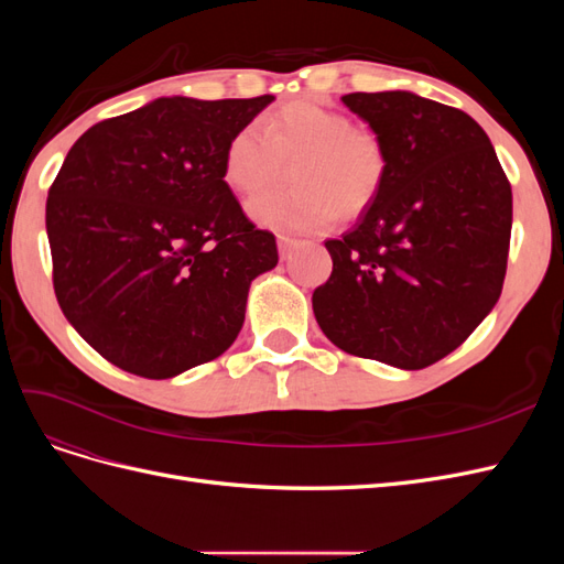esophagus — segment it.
I'll return each mask as SVG.
<instances>
[{"label": "esophagus", "instance_id": "esophagus-1", "mask_svg": "<svg viewBox=\"0 0 564 564\" xmlns=\"http://www.w3.org/2000/svg\"><path fill=\"white\" fill-rule=\"evenodd\" d=\"M299 242L296 240H292V237H284V235H280L278 237V249H280V259L282 261H286L289 259V253L294 251V247H296Z\"/></svg>", "mask_w": 564, "mask_h": 564}]
</instances>
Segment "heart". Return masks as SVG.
<instances>
[{
    "label": "heart",
    "mask_w": 564,
    "mask_h": 564,
    "mask_svg": "<svg viewBox=\"0 0 564 564\" xmlns=\"http://www.w3.org/2000/svg\"><path fill=\"white\" fill-rule=\"evenodd\" d=\"M292 162L289 181L296 187L256 197L249 204L256 224L280 232L324 230L338 212H365L388 174V152L377 131L352 124L344 112L299 100L232 133L224 181L232 193L253 197Z\"/></svg>",
    "instance_id": "heart-1"
}]
</instances>
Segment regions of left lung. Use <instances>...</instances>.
<instances>
[{
    "mask_svg": "<svg viewBox=\"0 0 564 564\" xmlns=\"http://www.w3.org/2000/svg\"><path fill=\"white\" fill-rule=\"evenodd\" d=\"M388 152L381 191L340 240L313 292L334 346L400 369L431 367L501 296L513 193L470 115L409 91L348 94Z\"/></svg>",
    "mask_w": 564,
    "mask_h": 564,
    "instance_id": "1",
    "label": "left lung"
}]
</instances>
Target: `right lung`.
<instances>
[{"label": "right lung", "instance_id": "obj_1", "mask_svg": "<svg viewBox=\"0 0 564 564\" xmlns=\"http://www.w3.org/2000/svg\"><path fill=\"white\" fill-rule=\"evenodd\" d=\"M272 98H158L67 152L46 199L54 292L115 367L172 379L240 334L249 284L278 265V245L226 185L224 155Z\"/></svg>", "mask_w": 564, "mask_h": 564}]
</instances>
